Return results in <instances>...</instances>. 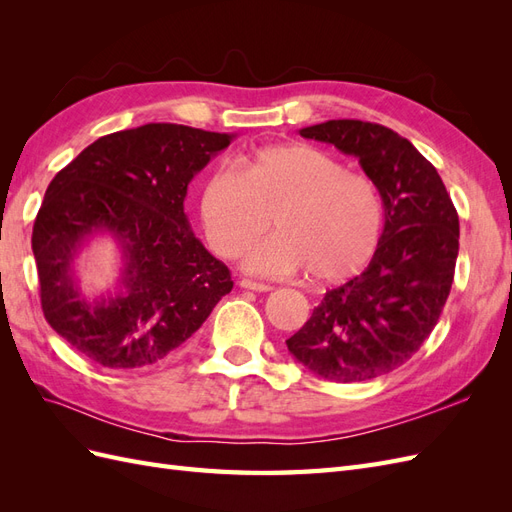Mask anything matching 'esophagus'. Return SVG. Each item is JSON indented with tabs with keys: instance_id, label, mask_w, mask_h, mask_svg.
Returning a JSON list of instances; mask_svg holds the SVG:
<instances>
[{
	"instance_id": "1",
	"label": "esophagus",
	"mask_w": 512,
	"mask_h": 512,
	"mask_svg": "<svg viewBox=\"0 0 512 512\" xmlns=\"http://www.w3.org/2000/svg\"><path fill=\"white\" fill-rule=\"evenodd\" d=\"M239 284H241V288L256 290V292H269V290H273L271 284H262V282H254V280H241Z\"/></svg>"
}]
</instances>
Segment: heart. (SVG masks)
I'll return each mask as SVG.
<instances>
[{
	"label": "heart",
	"mask_w": 512,
	"mask_h": 512,
	"mask_svg": "<svg viewBox=\"0 0 512 512\" xmlns=\"http://www.w3.org/2000/svg\"><path fill=\"white\" fill-rule=\"evenodd\" d=\"M277 235L245 256V269L307 280L344 282L374 258L384 228L378 185L348 173L329 151L305 143L265 147L237 168L218 166L200 190V220L215 254L235 258L265 235Z\"/></svg>",
	"instance_id": "1"
}]
</instances>
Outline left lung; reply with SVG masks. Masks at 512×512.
<instances>
[{
    "mask_svg": "<svg viewBox=\"0 0 512 512\" xmlns=\"http://www.w3.org/2000/svg\"><path fill=\"white\" fill-rule=\"evenodd\" d=\"M301 136L359 158L382 194L384 230L367 269L327 290L286 346L324 380H374L410 361L438 324L455 277L459 215L436 166L391 128L331 119Z\"/></svg>",
    "mask_w": 512,
    "mask_h": 512,
    "instance_id": "left-lung-1",
    "label": "left lung"
}]
</instances>
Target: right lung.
I'll use <instances>...</instances> for the list:
<instances>
[{
  "mask_svg": "<svg viewBox=\"0 0 512 512\" xmlns=\"http://www.w3.org/2000/svg\"><path fill=\"white\" fill-rule=\"evenodd\" d=\"M230 141L232 134L147 123L98 138L49 183L32 232L42 312L89 361L108 369L158 363L232 290L228 267L183 213L188 183ZM98 229L120 241L122 292L87 304L69 265Z\"/></svg>",
  "mask_w": 512,
  "mask_h": 512,
  "instance_id": "add662e5",
  "label": "right lung"
}]
</instances>
